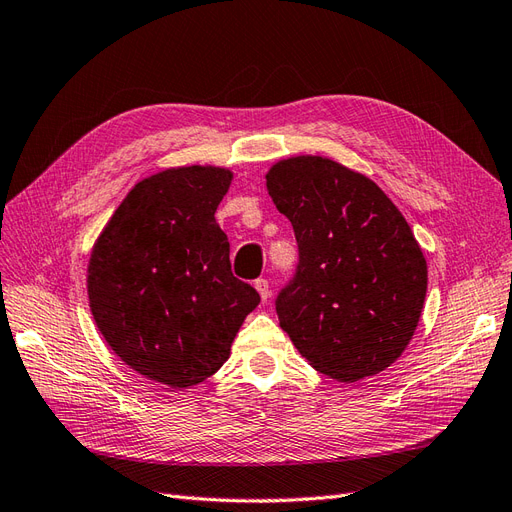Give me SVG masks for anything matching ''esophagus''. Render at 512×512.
Masks as SVG:
<instances>
[{"label": "esophagus", "mask_w": 512, "mask_h": 512, "mask_svg": "<svg viewBox=\"0 0 512 512\" xmlns=\"http://www.w3.org/2000/svg\"><path fill=\"white\" fill-rule=\"evenodd\" d=\"M254 288L258 290L262 301L269 299V292H271V290H269V280H265V277H258V280L254 282Z\"/></svg>", "instance_id": "esophagus-1"}]
</instances>
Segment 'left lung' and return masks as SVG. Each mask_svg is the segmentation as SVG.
Masks as SVG:
<instances>
[{"instance_id":"8db88e82","label":"left lung","mask_w":512,"mask_h":512,"mask_svg":"<svg viewBox=\"0 0 512 512\" xmlns=\"http://www.w3.org/2000/svg\"><path fill=\"white\" fill-rule=\"evenodd\" d=\"M267 188L299 245L275 299L292 344L339 382L395 363L427 292V262L404 215L374 181L318 156L277 162Z\"/></svg>"}]
</instances>
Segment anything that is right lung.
<instances>
[{
    "mask_svg": "<svg viewBox=\"0 0 512 512\" xmlns=\"http://www.w3.org/2000/svg\"><path fill=\"white\" fill-rule=\"evenodd\" d=\"M224 168H168L136 183L89 260V307L121 361L149 380L185 389L230 354L260 294L230 271L215 209Z\"/></svg>",
    "mask_w": 512,
    "mask_h": 512,
    "instance_id": "right-lung-1",
    "label": "right lung"
}]
</instances>
